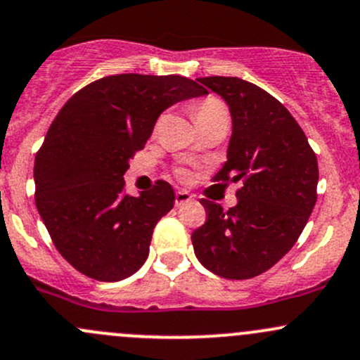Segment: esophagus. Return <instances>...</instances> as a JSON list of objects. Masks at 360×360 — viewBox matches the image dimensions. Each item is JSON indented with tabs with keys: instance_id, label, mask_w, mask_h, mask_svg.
I'll use <instances>...</instances> for the list:
<instances>
[{
	"instance_id": "1",
	"label": "esophagus",
	"mask_w": 360,
	"mask_h": 360,
	"mask_svg": "<svg viewBox=\"0 0 360 360\" xmlns=\"http://www.w3.org/2000/svg\"><path fill=\"white\" fill-rule=\"evenodd\" d=\"M191 200H193V196L188 191H183V190L176 191V207L184 205V203L191 202Z\"/></svg>"
}]
</instances>
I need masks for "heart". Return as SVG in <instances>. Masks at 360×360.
Returning <instances> with one entry per match:
<instances>
[{"mask_svg":"<svg viewBox=\"0 0 360 360\" xmlns=\"http://www.w3.org/2000/svg\"><path fill=\"white\" fill-rule=\"evenodd\" d=\"M195 122L196 124H210V122H229V113L226 105L217 98H207L198 107L195 108ZM181 176H186L181 172Z\"/></svg>","mask_w":360,"mask_h":360,"instance_id":"heart-1","label":"heart"}]
</instances>
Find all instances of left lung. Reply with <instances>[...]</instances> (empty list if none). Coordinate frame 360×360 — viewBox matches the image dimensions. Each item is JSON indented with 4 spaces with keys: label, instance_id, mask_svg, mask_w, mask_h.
Returning <instances> with one entry per match:
<instances>
[{
    "label": "left lung",
    "instance_id": "8db88e82",
    "mask_svg": "<svg viewBox=\"0 0 360 360\" xmlns=\"http://www.w3.org/2000/svg\"><path fill=\"white\" fill-rule=\"evenodd\" d=\"M228 103L233 134L228 160L214 181L238 183V203L224 212L202 200L207 222L191 234L196 259L226 279H250L281 260L307 224L317 200L319 169L291 113L240 77H200Z\"/></svg>",
    "mask_w": 360,
    "mask_h": 360
}]
</instances>
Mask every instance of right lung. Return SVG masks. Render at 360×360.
<instances>
[{"label": "right lung", "mask_w": 360, "mask_h": 360, "mask_svg": "<svg viewBox=\"0 0 360 360\" xmlns=\"http://www.w3.org/2000/svg\"><path fill=\"white\" fill-rule=\"evenodd\" d=\"M207 89L181 75L119 74L74 94L48 129L34 162L36 207L60 255L96 281H120L145 264L157 222L174 207L157 181L124 193L129 160L160 113Z\"/></svg>", "instance_id": "obj_1"}]
</instances>
